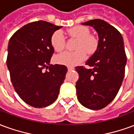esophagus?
Instances as JSON below:
<instances>
[{
  "instance_id": "obj_1",
  "label": "esophagus",
  "mask_w": 134,
  "mask_h": 134,
  "mask_svg": "<svg viewBox=\"0 0 134 134\" xmlns=\"http://www.w3.org/2000/svg\"><path fill=\"white\" fill-rule=\"evenodd\" d=\"M67 69H68V71H72V70H75V68H74V67H67Z\"/></svg>"
}]
</instances>
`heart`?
<instances>
[{"mask_svg": "<svg viewBox=\"0 0 134 134\" xmlns=\"http://www.w3.org/2000/svg\"><path fill=\"white\" fill-rule=\"evenodd\" d=\"M70 37L77 38L75 52H64L55 57V61L67 67H75L85 61L89 54L96 52L99 46L98 38L90 34V29L84 26H76L67 30ZM51 44L54 49L60 52L65 47V38L62 31H56L51 37Z\"/></svg>", "mask_w": 134, "mask_h": 134, "instance_id": "b5f03b06", "label": "heart"}]
</instances>
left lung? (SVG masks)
<instances>
[{
	"instance_id": "1",
	"label": "left lung",
	"mask_w": 134,
	"mask_h": 134,
	"mask_svg": "<svg viewBox=\"0 0 134 134\" xmlns=\"http://www.w3.org/2000/svg\"><path fill=\"white\" fill-rule=\"evenodd\" d=\"M82 25L94 28L98 34L99 46L86 62L90 69L75 67L79 74L76 82L77 99L87 108L100 110L115 98L124 80L126 55L121 34L101 19H93Z\"/></svg>"
}]
</instances>
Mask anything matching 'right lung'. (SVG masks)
Here are the masks:
<instances>
[{
  "mask_svg": "<svg viewBox=\"0 0 134 134\" xmlns=\"http://www.w3.org/2000/svg\"><path fill=\"white\" fill-rule=\"evenodd\" d=\"M61 28L45 21L32 22L16 31L9 40L6 64L10 80L16 93L31 106L44 108L52 104L64 82L67 67L49 64L54 52L51 37Z\"/></svg>",
  "mask_w": 134,
  "mask_h": 134,
  "instance_id": "add662e5",
  "label": "right lung"
}]
</instances>
